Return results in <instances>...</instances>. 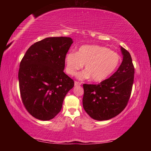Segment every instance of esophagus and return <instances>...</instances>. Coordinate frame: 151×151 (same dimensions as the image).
I'll list each match as a JSON object with an SVG mask.
<instances>
[{
	"label": "esophagus",
	"instance_id": "1",
	"mask_svg": "<svg viewBox=\"0 0 151 151\" xmlns=\"http://www.w3.org/2000/svg\"><path fill=\"white\" fill-rule=\"evenodd\" d=\"M75 86H80V85H81V82L75 81Z\"/></svg>",
	"mask_w": 151,
	"mask_h": 151
}]
</instances>
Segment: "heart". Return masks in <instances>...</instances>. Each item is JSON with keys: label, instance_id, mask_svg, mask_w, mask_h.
Listing matches in <instances>:
<instances>
[{"label": "heart", "instance_id": "obj_1", "mask_svg": "<svg viewBox=\"0 0 151 151\" xmlns=\"http://www.w3.org/2000/svg\"><path fill=\"white\" fill-rule=\"evenodd\" d=\"M66 71L74 75L85 65V71L79 73V78L91 76L94 82L105 80L115 70L121 63V57L109 48L99 45H83L77 52L70 51L65 58Z\"/></svg>", "mask_w": 151, "mask_h": 151}]
</instances>
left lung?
I'll return each instance as SVG.
<instances>
[{"label": "left lung", "mask_w": 151, "mask_h": 151, "mask_svg": "<svg viewBox=\"0 0 151 151\" xmlns=\"http://www.w3.org/2000/svg\"><path fill=\"white\" fill-rule=\"evenodd\" d=\"M123 60L115 73L98 85L84 84L83 108L91 118L106 121L118 115L129 103L134 67L129 51L121 47Z\"/></svg>", "instance_id": "obj_1"}]
</instances>
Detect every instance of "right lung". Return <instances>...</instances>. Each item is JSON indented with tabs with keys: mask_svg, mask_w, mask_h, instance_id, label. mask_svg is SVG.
<instances>
[{
	"mask_svg": "<svg viewBox=\"0 0 151 151\" xmlns=\"http://www.w3.org/2000/svg\"><path fill=\"white\" fill-rule=\"evenodd\" d=\"M73 40L49 37L30 46L19 70L20 96L35 118L48 121L59 113L66 94L75 82L63 72L65 57Z\"/></svg>",
	"mask_w": 151,
	"mask_h": 151,
	"instance_id": "right-lung-1",
	"label": "right lung"
}]
</instances>
